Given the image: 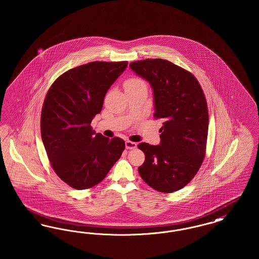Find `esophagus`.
I'll use <instances>...</instances> for the list:
<instances>
[{"mask_svg":"<svg viewBox=\"0 0 259 259\" xmlns=\"http://www.w3.org/2000/svg\"><path fill=\"white\" fill-rule=\"evenodd\" d=\"M125 147L127 149H133V148H137V144L134 142H131V141H126L125 142Z\"/></svg>","mask_w":259,"mask_h":259,"instance_id":"obj_1","label":"esophagus"}]
</instances>
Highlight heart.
<instances>
[{
    "mask_svg": "<svg viewBox=\"0 0 259 259\" xmlns=\"http://www.w3.org/2000/svg\"><path fill=\"white\" fill-rule=\"evenodd\" d=\"M141 85H145V82L141 78H138V77H131V78L127 79L124 83L125 89L134 88V87H141Z\"/></svg>",
    "mask_w": 259,
    "mask_h": 259,
    "instance_id": "heart-1",
    "label": "heart"
}]
</instances>
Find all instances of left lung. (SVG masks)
I'll list each match as a JSON object with an SVG mask.
<instances>
[{"label": "left lung", "mask_w": 259, "mask_h": 259, "mask_svg": "<svg viewBox=\"0 0 259 259\" xmlns=\"http://www.w3.org/2000/svg\"><path fill=\"white\" fill-rule=\"evenodd\" d=\"M130 68L149 82L153 116L163 121L159 145L138 146L146 155L139 174L157 191H178L195 177L205 156L209 113L204 92L193 74L172 62L146 59Z\"/></svg>", "instance_id": "obj_1"}]
</instances>
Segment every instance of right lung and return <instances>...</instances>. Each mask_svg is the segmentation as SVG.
I'll return each mask as SVG.
<instances>
[{"label": "right lung", "mask_w": 259, "mask_h": 259, "mask_svg": "<svg viewBox=\"0 0 259 259\" xmlns=\"http://www.w3.org/2000/svg\"><path fill=\"white\" fill-rule=\"evenodd\" d=\"M127 65V61H95L78 66L61 74L46 96L41 140L52 169L74 189L98 185L123 152L122 139L95 133L90 124Z\"/></svg>", "instance_id": "add662e5"}]
</instances>
